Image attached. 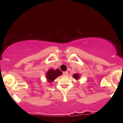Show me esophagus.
Masks as SVG:
<instances>
[{
    "label": "esophagus",
    "instance_id": "1",
    "mask_svg": "<svg viewBox=\"0 0 123 123\" xmlns=\"http://www.w3.org/2000/svg\"><path fill=\"white\" fill-rule=\"evenodd\" d=\"M63 75H65V76L67 75H68V72H63Z\"/></svg>",
    "mask_w": 123,
    "mask_h": 123
}]
</instances>
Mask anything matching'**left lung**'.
Instances as JSON below:
<instances>
[{
	"instance_id": "obj_1",
	"label": "left lung",
	"mask_w": 123,
	"mask_h": 123,
	"mask_svg": "<svg viewBox=\"0 0 123 123\" xmlns=\"http://www.w3.org/2000/svg\"><path fill=\"white\" fill-rule=\"evenodd\" d=\"M80 75H79V74H78V73L74 74L73 75V78H74L75 79H76V80H78V79H79V78H80Z\"/></svg>"
}]
</instances>
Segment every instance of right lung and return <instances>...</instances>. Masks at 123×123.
Here are the masks:
<instances>
[{
  "label": "right lung",
  "instance_id": "add662e5",
  "mask_svg": "<svg viewBox=\"0 0 123 123\" xmlns=\"http://www.w3.org/2000/svg\"><path fill=\"white\" fill-rule=\"evenodd\" d=\"M62 74V72H61V70H60L59 69L56 70H54L53 69H49L46 73V78L47 81L50 83L53 82L58 76L61 75Z\"/></svg>",
  "mask_w": 123,
  "mask_h": 123
}]
</instances>
